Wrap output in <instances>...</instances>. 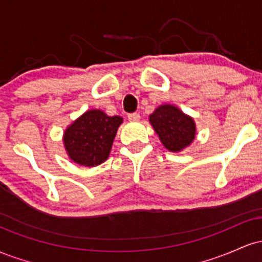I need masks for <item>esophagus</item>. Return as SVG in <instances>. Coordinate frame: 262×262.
<instances>
[{
  "label": "esophagus",
  "instance_id": "esophagus-1",
  "mask_svg": "<svg viewBox=\"0 0 262 262\" xmlns=\"http://www.w3.org/2000/svg\"><path fill=\"white\" fill-rule=\"evenodd\" d=\"M140 119L139 113H129L128 114V121L129 122H138Z\"/></svg>",
  "mask_w": 262,
  "mask_h": 262
}]
</instances>
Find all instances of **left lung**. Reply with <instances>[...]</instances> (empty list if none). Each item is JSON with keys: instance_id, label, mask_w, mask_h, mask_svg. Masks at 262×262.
I'll list each match as a JSON object with an SVG mask.
<instances>
[{"instance_id": "1", "label": "left lung", "mask_w": 262, "mask_h": 262, "mask_svg": "<svg viewBox=\"0 0 262 262\" xmlns=\"http://www.w3.org/2000/svg\"><path fill=\"white\" fill-rule=\"evenodd\" d=\"M149 121L162 145L172 152L187 148L196 138L193 118L172 104L159 106L149 116Z\"/></svg>"}]
</instances>
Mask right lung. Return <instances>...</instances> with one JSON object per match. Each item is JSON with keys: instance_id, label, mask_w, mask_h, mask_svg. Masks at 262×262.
Returning a JSON list of instances; mask_svg holds the SVG:
<instances>
[{"instance_id": "1", "label": "right lung", "mask_w": 262, "mask_h": 262, "mask_svg": "<svg viewBox=\"0 0 262 262\" xmlns=\"http://www.w3.org/2000/svg\"><path fill=\"white\" fill-rule=\"evenodd\" d=\"M123 118L110 117L101 110H90L64 132V145L69 158L82 166H97L108 159Z\"/></svg>"}]
</instances>
